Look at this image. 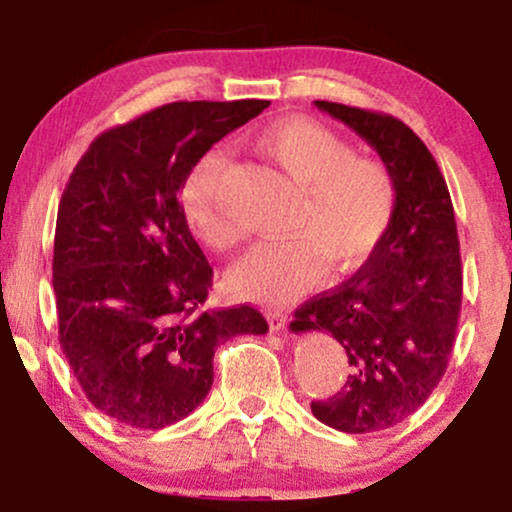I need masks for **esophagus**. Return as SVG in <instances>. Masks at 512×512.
<instances>
[{
    "label": "esophagus",
    "instance_id": "34e87169",
    "mask_svg": "<svg viewBox=\"0 0 512 512\" xmlns=\"http://www.w3.org/2000/svg\"><path fill=\"white\" fill-rule=\"evenodd\" d=\"M268 324H270V328L275 333H282V331H286V324H289V317H286L284 312H279V310H270L268 312Z\"/></svg>",
    "mask_w": 512,
    "mask_h": 512
}]
</instances>
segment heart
Returning <instances> with one entry per match:
<instances>
[{"instance_id": "1", "label": "heart", "mask_w": 512, "mask_h": 512, "mask_svg": "<svg viewBox=\"0 0 512 512\" xmlns=\"http://www.w3.org/2000/svg\"><path fill=\"white\" fill-rule=\"evenodd\" d=\"M254 146L303 191V202L289 226L296 235L258 242L230 268L233 291L256 303H289L319 282L326 263L352 270L368 261L396 214L387 165L356 158L347 139L305 116L265 125ZM226 174V156L209 151L195 160L181 191L188 226L214 251L233 249L242 235L226 207Z\"/></svg>"}]
</instances>
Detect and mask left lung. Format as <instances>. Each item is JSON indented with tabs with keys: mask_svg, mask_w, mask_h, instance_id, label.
Instances as JSON below:
<instances>
[{
	"mask_svg": "<svg viewBox=\"0 0 512 512\" xmlns=\"http://www.w3.org/2000/svg\"><path fill=\"white\" fill-rule=\"evenodd\" d=\"M314 104L377 151L394 177L396 214L359 272L298 307L291 331H324L347 354L345 387L314 401V417L345 433L384 431L424 405L450 361L464 282L457 221L438 163L408 125Z\"/></svg>",
	"mask_w": 512,
	"mask_h": 512,
	"instance_id": "left-lung-1",
	"label": "left lung"
}]
</instances>
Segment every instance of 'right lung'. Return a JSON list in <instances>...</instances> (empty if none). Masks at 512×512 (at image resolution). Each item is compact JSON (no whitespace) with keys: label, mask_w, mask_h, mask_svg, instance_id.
<instances>
[{"label":"right lung","mask_w":512,"mask_h":512,"mask_svg":"<svg viewBox=\"0 0 512 512\" xmlns=\"http://www.w3.org/2000/svg\"><path fill=\"white\" fill-rule=\"evenodd\" d=\"M268 107L165 104L102 132L62 191L60 347L88 401L118 424L156 431L191 415L212 389L216 347L268 333L249 305L202 307L214 270L179 202L195 160Z\"/></svg>","instance_id":"obj_1"}]
</instances>
